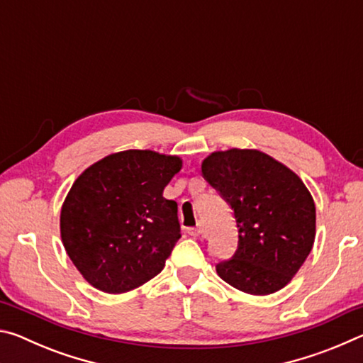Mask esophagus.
I'll return each mask as SVG.
<instances>
[{
	"mask_svg": "<svg viewBox=\"0 0 363 363\" xmlns=\"http://www.w3.org/2000/svg\"><path fill=\"white\" fill-rule=\"evenodd\" d=\"M187 232H189L192 237H200L201 232H203V230H201L200 227H192V229H187Z\"/></svg>",
	"mask_w": 363,
	"mask_h": 363,
	"instance_id": "obj_1",
	"label": "esophagus"
}]
</instances>
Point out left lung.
<instances>
[{"instance_id":"left-lung-1","label":"left lung","mask_w":363,"mask_h":363,"mask_svg":"<svg viewBox=\"0 0 363 363\" xmlns=\"http://www.w3.org/2000/svg\"><path fill=\"white\" fill-rule=\"evenodd\" d=\"M201 173L232 206L238 248L216 272L243 293L264 296L290 284L315 240V203L303 179L257 149L211 152Z\"/></svg>"}]
</instances>
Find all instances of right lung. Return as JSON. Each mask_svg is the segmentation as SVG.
I'll list each match as a JSON object with an SVG mask.
<instances>
[{
	"label": "right lung",
	"instance_id": "1",
	"mask_svg": "<svg viewBox=\"0 0 363 363\" xmlns=\"http://www.w3.org/2000/svg\"><path fill=\"white\" fill-rule=\"evenodd\" d=\"M181 168L177 155L133 149L77 177L60 208V238L89 285L120 294L162 272L181 238L177 203L163 190Z\"/></svg>",
	"mask_w": 363,
	"mask_h": 363
}]
</instances>
